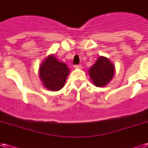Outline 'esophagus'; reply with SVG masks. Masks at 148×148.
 I'll return each mask as SVG.
<instances>
[{"mask_svg":"<svg viewBox=\"0 0 148 148\" xmlns=\"http://www.w3.org/2000/svg\"><path fill=\"white\" fill-rule=\"evenodd\" d=\"M74 68H75V69H81V68H82V65H75V66H74Z\"/></svg>","mask_w":148,"mask_h":148,"instance_id":"esophagus-1","label":"esophagus"}]
</instances>
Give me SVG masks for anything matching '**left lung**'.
Instances as JSON below:
<instances>
[{"instance_id": "left-lung-1", "label": "left lung", "mask_w": 148, "mask_h": 148, "mask_svg": "<svg viewBox=\"0 0 148 148\" xmlns=\"http://www.w3.org/2000/svg\"><path fill=\"white\" fill-rule=\"evenodd\" d=\"M115 66L109 58L101 56L90 68L89 74L93 83L97 87L106 86L114 75Z\"/></svg>"}]
</instances>
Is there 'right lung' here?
Returning a JSON list of instances; mask_svg holds the SVG:
<instances>
[{"label": "right lung", "mask_w": 148, "mask_h": 148, "mask_svg": "<svg viewBox=\"0 0 148 148\" xmlns=\"http://www.w3.org/2000/svg\"><path fill=\"white\" fill-rule=\"evenodd\" d=\"M39 74L45 88L58 91L64 86L70 71L64 62L58 61L54 55H51L41 63Z\"/></svg>", "instance_id": "obj_1"}]
</instances>
